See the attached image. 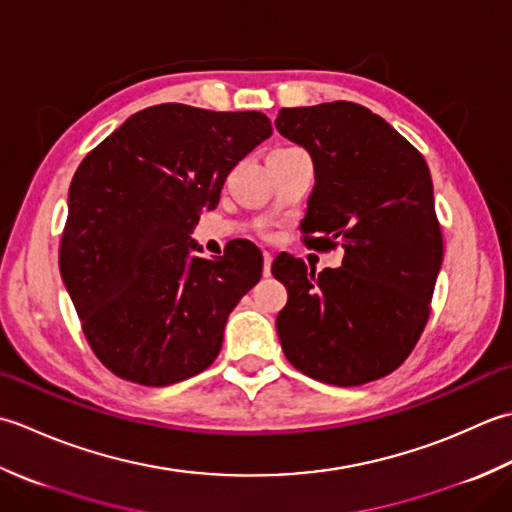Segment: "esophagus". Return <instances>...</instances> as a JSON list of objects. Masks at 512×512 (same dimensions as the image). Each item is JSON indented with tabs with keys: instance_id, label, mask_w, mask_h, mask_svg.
<instances>
[{
	"instance_id": "obj_1",
	"label": "esophagus",
	"mask_w": 512,
	"mask_h": 512,
	"mask_svg": "<svg viewBox=\"0 0 512 512\" xmlns=\"http://www.w3.org/2000/svg\"><path fill=\"white\" fill-rule=\"evenodd\" d=\"M271 260H274V256L265 252L263 254V276H271Z\"/></svg>"
}]
</instances>
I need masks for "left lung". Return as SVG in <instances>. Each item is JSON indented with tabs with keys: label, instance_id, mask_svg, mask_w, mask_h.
I'll return each instance as SVG.
<instances>
[{
	"label": "left lung",
	"instance_id": "1",
	"mask_svg": "<svg viewBox=\"0 0 512 512\" xmlns=\"http://www.w3.org/2000/svg\"><path fill=\"white\" fill-rule=\"evenodd\" d=\"M276 128L314 161L300 229L314 249L342 247L338 269L280 254L287 287L276 329L287 360L309 378L358 387L409 358L431 314L444 243L424 156L351 101L283 108Z\"/></svg>",
	"mask_w": 512,
	"mask_h": 512
}]
</instances>
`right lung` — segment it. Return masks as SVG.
I'll list each match as a JSON object with an SVG mask.
<instances>
[{
    "mask_svg": "<svg viewBox=\"0 0 512 512\" xmlns=\"http://www.w3.org/2000/svg\"><path fill=\"white\" fill-rule=\"evenodd\" d=\"M271 137L263 112L183 103L145 108L72 176L59 269L95 356L145 387L192 378L216 360L229 311L263 274L249 241L192 256L234 165Z\"/></svg>",
    "mask_w": 512,
    "mask_h": 512,
    "instance_id": "obj_1",
    "label": "right lung"
}]
</instances>
